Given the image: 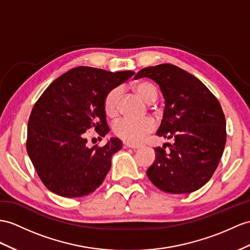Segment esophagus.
<instances>
[{
  "label": "esophagus",
  "mask_w": 250,
  "mask_h": 250,
  "mask_svg": "<svg viewBox=\"0 0 250 250\" xmlns=\"http://www.w3.org/2000/svg\"><path fill=\"white\" fill-rule=\"evenodd\" d=\"M125 146H126V147L132 148V149H138V148L141 147V145H139V144H131V143H125Z\"/></svg>",
  "instance_id": "obj_1"
}]
</instances>
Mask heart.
Listing matches in <instances>:
<instances>
[{"mask_svg":"<svg viewBox=\"0 0 250 250\" xmlns=\"http://www.w3.org/2000/svg\"><path fill=\"white\" fill-rule=\"evenodd\" d=\"M136 92L146 102H154L158 96V90L155 84L148 82H141L133 86ZM121 96V88L115 87L107 93L104 100V110L109 118H115L119 112V101ZM156 122L151 118L131 119L122 118L113 124V132L118 138L124 140L127 143L137 144L155 129Z\"/></svg>","mask_w":250,"mask_h":250,"instance_id":"1","label":"heart"}]
</instances>
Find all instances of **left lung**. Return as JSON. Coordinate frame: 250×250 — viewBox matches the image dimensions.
<instances>
[{
    "label": "left lung",
    "instance_id": "left-lung-1",
    "mask_svg": "<svg viewBox=\"0 0 250 250\" xmlns=\"http://www.w3.org/2000/svg\"><path fill=\"white\" fill-rule=\"evenodd\" d=\"M148 77L164 97L157 136L173 139L169 151L156 147L147 177L163 192L192 193L210 180L226 144V120L210 90L190 73L169 63L147 66L135 78ZM164 147V146H163Z\"/></svg>",
    "mask_w": 250,
    "mask_h": 250
}]
</instances>
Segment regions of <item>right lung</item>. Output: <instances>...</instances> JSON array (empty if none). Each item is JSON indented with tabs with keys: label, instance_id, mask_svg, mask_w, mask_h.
<instances>
[{
	"label": "right lung",
	"instance_id": "right-lung-1",
	"mask_svg": "<svg viewBox=\"0 0 250 250\" xmlns=\"http://www.w3.org/2000/svg\"><path fill=\"white\" fill-rule=\"evenodd\" d=\"M135 72L78 66L58 77L36 102L27 125V154L43 185L62 197H82L104 181L122 141L88 147L87 131L109 132L104 100Z\"/></svg>",
	"mask_w": 250,
	"mask_h": 250
}]
</instances>
